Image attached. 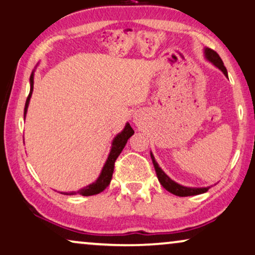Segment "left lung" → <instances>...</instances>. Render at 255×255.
Wrapping results in <instances>:
<instances>
[{
    "instance_id": "8db88e82",
    "label": "left lung",
    "mask_w": 255,
    "mask_h": 255,
    "mask_svg": "<svg viewBox=\"0 0 255 255\" xmlns=\"http://www.w3.org/2000/svg\"><path fill=\"white\" fill-rule=\"evenodd\" d=\"M205 56H206V58L210 60V62L213 63L217 67H218V69L222 70L223 73L227 77L226 67L224 66L222 58H220L219 54L217 53L216 51H213L211 49H205ZM150 156H151L152 163H154L155 171H156V175H157L159 183H161L163 188H164L165 190H168L169 192L174 193V195L179 196V197H186V196H195V195H199V193H204L210 189V188H186V186H182V185L177 184V183L169 178L168 176L164 174V171H163L162 169L158 167V164L156 163L152 154H150Z\"/></svg>"
}]
</instances>
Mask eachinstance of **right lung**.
I'll use <instances>...</instances> for the list:
<instances>
[{
  "instance_id": "add662e5",
  "label": "right lung",
  "mask_w": 255,
  "mask_h": 255,
  "mask_svg": "<svg viewBox=\"0 0 255 255\" xmlns=\"http://www.w3.org/2000/svg\"><path fill=\"white\" fill-rule=\"evenodd\" d=\"M30 84H31V88H30V93H29L28 98H26V103H25V107H24V117L26 114V110H28V105H29L30 98H31L32 90H33V74H31V77H30ZM133 134H134V130H133V128L130 127V125L129 124L126 125L125 129L114 138L110 156H108V159L106 161V164H105L103 171H101L99 178H98L97 181L93 183V184L88 185V186H86V188L79 190V191L65 192L64 195H77V193H79V195H83V196H93V195H97V193H100L101 191H104V190L106 189L111 183L112 176H113V171H114L115 161H117L119 155L121 154L122 149L125 148L128 138H129Z\"/></svg>"
}]
</instances>
